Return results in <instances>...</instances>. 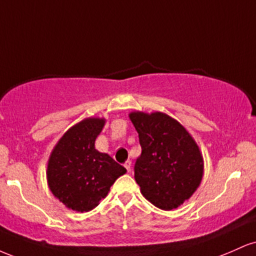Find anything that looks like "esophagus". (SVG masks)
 <instances>
[{
    "mask_svg": "<svg viewBox=\"0 0 256 256\" xmlns=\"http://www.w3.org/2000/svg\"><path fill=\"white\" fill-rule=\"evenodd\" d=\"M124 167H125L126 170H128V172H130V171H131V161H130V160L125 161V164H124Z\"/></svg>",
    "mask_w": 256,
    "mask_h": 256,
    "instance_id": "1",
    "label": "esophagus"
}]
</instances>
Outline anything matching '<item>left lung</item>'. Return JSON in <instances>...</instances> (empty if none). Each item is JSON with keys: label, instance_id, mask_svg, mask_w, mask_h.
I'll return each mask as SVG.
<instances>
[{"label": "left lung", "instance_id": "left-lung-1", "mask_svg": "<svg viewBox=\"0 0 256 256\" xmlns=\"http://www.w3.org/2000/svg\"><path fill=\"white\" fill-rule=\"evenodd\" d=\"M142 152L134 164V179L144 198L164 210L183 204L204 176V158L192 134L165 113L132 112Z\"/></svg>", "mask_w": 256, "mask_h": 256}]
</instances>
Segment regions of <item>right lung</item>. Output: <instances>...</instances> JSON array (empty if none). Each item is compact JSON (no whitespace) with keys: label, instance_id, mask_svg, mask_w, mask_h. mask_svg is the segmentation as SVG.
Here are the masks:
<instances>
[{"label":"right lung","instance_id":"add662e5","mask_svg":"<svg viewBox=\"0 0 256 256\" xmlns=\"http://www.w3.org/2000/svg\"><path fill=\"white\" fill-rule=\"evenodd\" d=\"M104 118H86L64 132L52 149L46 167L49 189L76 212H89L108 195L126 168L95 149Z\"/></svg>","mask_w":256,"mask_h":256}]
</instances>
